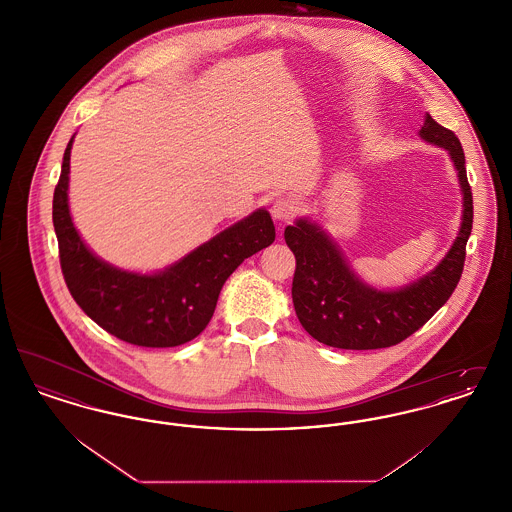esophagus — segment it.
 Wrapping results in <instances>:
<instances>
[{
  "label": "esophagus",
  "mask_w": 512,
  "mask_h": 512,
  "mask_svg": "<svg viewBox=\"0 0 512 512\" xmlns=\"http://www.w3.org/2000/svg\"><path fill=\"white\" fill-rule=\"evenodd\" d=\"M270 213L276 220H282V222H288L297 215V203L290 199V197H278L272 207H270Z\"/></svg>",
  "instance_id": "esophagus-1"
}]
</instances>
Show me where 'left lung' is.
<instances>
[{"instance_id":"left-lung-1","label":"left lung","mask_w":512,"mask_h":512,"mask_svg":"<svg viewBox=\"0 0 512 512\" xmlns=\"http://www.w3.org/2000/svg\"><path fill=\"white\" fill-rule=\"evenodd\" d=\"M420 138L449 151L463 190L459 236L432 272L401 290L382 292L357 278L340 249L315 222L299 219L284 232L286 244L295 255V315L301 326L324 345L338 349L397 345L436 315L461 280L474 217L463 146L455 132L443 128L430 115L420 128Z\"/></svg>"}]
</instances>
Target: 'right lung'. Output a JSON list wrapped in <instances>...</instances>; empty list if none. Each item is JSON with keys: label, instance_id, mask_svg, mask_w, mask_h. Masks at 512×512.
<instances>
[{"label": "right lung", "instance_id": "1", "mask_svg": "<svg viewBox=\"0 0 512 512\" xmlns=\"http://www.w3.org/2000/svg\"><path fill=\"white\" fill-rule=\"evenodd\" d=\"M73 138L53 194V226L74 301L105 332L132 345L176 347L194 340L213 317L228 276L274 242L268 211L257 209L163 272L138 274L111 267L82 242L69 213Z\"/></svg>", "mask_w": 512, "mask_h": 512}]
</instances>
